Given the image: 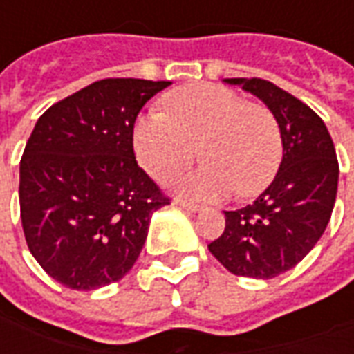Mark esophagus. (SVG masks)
<instances>
[{
	"label": "esophagus",
	"mask_w": 354,
	"mask_h": 354,
	"mask_svg": "<svg viewBox=\"0 0 354 354\" xmlns=\"http://www.w3.org/2000/svg\"><path fill=\"white\" fill-rule=\"evenodd\" d=\"M174 205L180 208H184V210H187V212H199L201 210L199 205H193V203H187V201H182V199L174 201Z\"/></svg>",
	"instance_id": "esophagus-1"
}]
</instances>
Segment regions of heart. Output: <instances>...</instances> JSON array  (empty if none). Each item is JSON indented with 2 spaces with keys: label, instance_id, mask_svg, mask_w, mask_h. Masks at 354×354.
<instances>
[{
  "label": "heart",
  "instance_id": "heart-1",
  "mask_svg": "<svg viewBox=\"0 0 354 354\" xmlns=\"http://www.w3.org/2000/svg\"><path fill=\"white\" fill-rule=\"evenodd\" d=\"M165 115L147 113L134 123L132 147L140 167L155 180H170L197 157L207 162L178 182L195 199L252 197L273 182L282 138L273 111L231 88L195 83L162 98Z\"/></svg>",
  "mask_w": 354,
  "mask_h": 354
}]
</instances>
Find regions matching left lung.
Instances as JSON below:
<instances>
[{
	"mask_svg": "<svg viewBox=\"0 0 354 354\" xmlns=\"http://www.w3.org/2000/svg\"><path fill=\"white\" fill-rule=\"evenodd\" d=\"M273 111L282 138L274 180L252 205L225 210V230L208 245L230 273L273 279L288 271L326 230L334 210L339 165L326 124L307 104L266 80H223Z\"/></svg>",
	"mask_w": 354,
	"mask_h": 354,
	"instance_id": "obj_1",
	"label": "left lung"
}]
</instances>
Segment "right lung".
<instances>
[{
	"mask_svg": "<svg viewBox=\"0 0 354 354\" xmlns=\"http://www.w3.org/2000/svg\"><path fill=\"white\" fill-rule=\"evenodd\" d=\"M169 85L96 81L37 119L20 159V218L32 256L66 288L123 279L169 205L132 149L140 109Z\"/></svg>",
	"mask_w": 354,
	"mask_h": 354,
	"instance_id": "obj_1",
	"label": "right lung"
}]
</instances>
